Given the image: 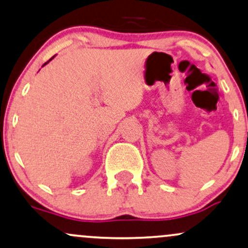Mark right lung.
<instances>
[{
    "instance_id": "right-lung-1",
    "label": "right lung",
    "mask_w": 248,
    "mask_h": 248,
    "mask_svg": "<svg viewBox=\"0 0 248 248\" xmlns=\"http://www.w3.org/2000/svg\"><path fill=\"white\" fill-rule=\"evenodd\" d=\"M52 59H54V56H53V58H52ZM52 59H50V60H52ZM50 60H49V61H50ZM49 61H47V62H46V63H44V65H46L47 63H48V62H49ZM44 65H43V67H44Z\"/></svg>"
}]
</instances>
